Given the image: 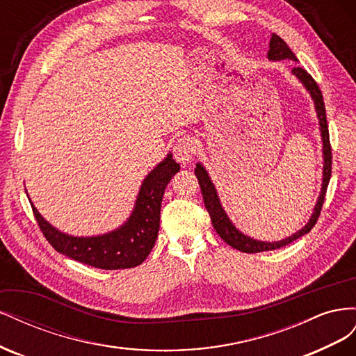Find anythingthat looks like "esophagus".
Instances as JSON below:
<instances>
[{
  "instance_id": "34e87169",
  "label": "esophagus",
  "mask_w": 356,
  "mask_h": 356,
  "mask_svg": "<svg viewBox=\"0 0 356 356\" xmlns=\"http://www.w3.org/2000/svg\"><path fill=\"white\" fill-rule=\"evenodd\" d=\"M196 154V145L193 143V139H190L188 136H182L179 138L178 141L174 145V157L179 163L186 165L188 161H191V159L195 157Z\"/></svg>"
}]
</instances>
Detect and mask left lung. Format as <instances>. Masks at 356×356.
Masks as SVG:
<instances>
[{
  "instance_id": "1",
  "label": "left lung",
  "mask_w": 356,
  "mask_h": 356,
  "mask_svg": "<svg viewBox=\"0 0 356 356\" xmlns=\"http://www.w3.org/2000/svg\"><path fill=\"white\" fill-rule=\"evenodd\" d=\"M268 51H267V58L270 60H284V59H291L297 62V58L291 49L286 46V42L276 34H272L270 38V44H268ZM293 74L296 77L303 83L305 88L307 89V92L310 93L312 99L315 102V108H316V114L319 118V129H321V136H322V153H324V178H322V188H321V195L319 199L315 204L314 213L309 220V222L305 225L303 229L298 230L297 233H294L293 236H289L286 239H282L279 242H261V241H255L250 236H245L243 233H241L238 229L234 227L232 224V221L229 220L227 213L224 212L217 190H215L212 181L208 175L207 169H204L200 163L196 165L195 174L197 177L199 186L202 190L203 195V202L204 207H207L209 215H211V221L213 229L217 230V233L221 236V239L229 243L234 250H238L241 252H246V254H255V252H263V251H273L277 250V248H282L285 245H289L291 242H294L296 239L305 236L306 233H309L312 229L315 227V224L319 218V213L322 209V204H324V199H325V193H327V187L328 182L331 178V144H330V134H328V124H327V114H325V104H324V98H322V92L319 89V86L316 84V81L314 80L312 75L300 67H294L293 68Z\"/></svg>"
}]
</instances>
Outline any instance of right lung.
<instances>
[{
	"instance_id": "add662e5",
	"label": "right lung",
	"mask_w": 356,
	"mask_h": 356,
	"mask_svg": "<svg viewBox=\"0 0 356 356\" xmlns=\"http://www.w3.org/2000/svg\"><path fill=\"white\" fill-rule=\"evenodd\" d=\"M179 170L172 154L159 163L144 179L129 220L111 233L92 238H77L56 230L41 217L31 203L44 238L55 250L75 261L117 270L141 264L153 250L160 227V207L168 182Z\"/></svg>"
}]
</instances>
